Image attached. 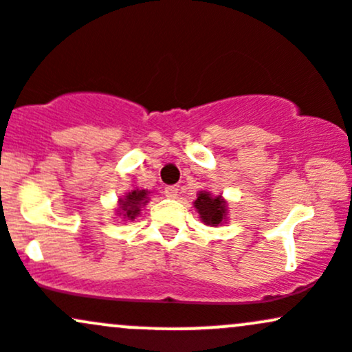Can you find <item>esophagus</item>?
<instances>
[{
  "label": "esophagus",
  "instance_id": "34e87169",
  "mask_svg": "<svg viewBox=\"0 0 352 352\" xmlns=\"http://www.w3.org/2000/svg\"><path fill=\"white\" fill-rule=\"evenodd\" d=\"M177 193H179V186H176V184H173V186H166L164 188V195L168 198H176Z\"/></svg>",
  "mask_w": 352,
  "mask_h": 352
}]
</instances>
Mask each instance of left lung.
I'll use <instances>...</instances> for the list:
<instances>
[{"label": "left lung", "instance_id": "8db88e82", "mask_svg": "<svg viewBox=\"0 0 352 352\" xmlns=\"http://www.w3.org/2000/svg\"><path fill=\"white\" fill-rule=\"evenodd\" d=\"M195 208L200 213V219L205 226L217 227L226 222L227 201L223 200L222 195L213 197L210 191H200L195 200Z\"/></svg>", "mask_w": 352, "mask_h": 352}]
</instances>
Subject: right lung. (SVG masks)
<instances>
[{"mask_svg":"<svg viewBox=\"0 0 352 352\" xmlns=\"http://www.w3.org/2000/svg\"><path fill=\"white\" fill-rule=\"evenodd\" d=\"M149 201V191L147 190H132L125 195V197L118 200V215H123V219L133 220L140 213L146 203Z\"/></svg>","mask_w":352,"mask_h":352,"instance_id":"right-lung-1","label":"right lung"}]
</instances>
